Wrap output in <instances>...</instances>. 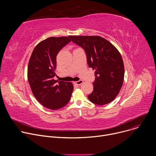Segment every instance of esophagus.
Masks as SVG:
<instances>
[{
	"label": "esophagus",
	"mask_w": 156,
	"mask_h": 156,
	"mask_svg": "<svg viewBox=\"0 0 156 156\" xmlns=\"http://www.w3.org/2000/svg\"><path fill=\"white\" fill-rule=\"evenodd\" d=\"M75 83L76 84H77V85H81V84L83 83V80H79V81H78L75 82Z\"/></svg>",
	"instance_id": "1"
}]
</instances>
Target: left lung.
Listing matches in <instances>:
<instances>
[{
    "label": "left lung",
    "instance_id": "left-lung-1",
    "mask_svg": "<svg viewBox=\"0 0 156 156\" xmlns=\"http://www.w3.org/2000/svg\"><path fill=\"white\" fill-rule=\"evenodd\" d=\"M71 40L84 49L88 66L95 70L91 102L102 105L114 101L124 80V64L120 53L105 39L98 36H71Z\"/></svg>",
    "mask_w": 156,
    "mask_h": 156
}]
</instances>
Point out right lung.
<instances>
[{"instance_id": "add662e5", "label": "right lung", "mask_w": 156, "mask_h": 156, "mask_svg": "<svg viewBox=\"0 0 156 156\" xmlns=\"http://www.w3.org/2000/svg\"><path fill=\"white\" fill-rule=\"evenodd\" d=\"M70 36L50 37L34 48L28 66V80L32 93L43 106L58 110L69 102L73 91L71 82L54 79L56 75V57L71 41Z\"/></svg>"}]
</instances>
